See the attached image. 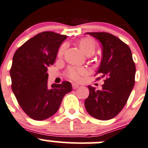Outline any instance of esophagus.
<instances>
[{
    "label": "esophagus",
    "instance_id": "esophagus-1",
    "mask_svg": "<svg viewBox=\"0 0 148 148\" xmlns=\"http://www.w3.org/2000/svg\"><path fill=\"white\" fill-rule=\"evenodd\" d=\"M72 86H73V88L76 89V88H77L79 87V85L77 84V83H72Z\"/></svg>",
    "mask_w": 148,
    "mask_h": 148
}]
</instances>
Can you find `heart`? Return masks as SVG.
<instances>
[{"mask_svg":"<svg viewBox=\"0 0 148 148\" xmlns=\"http://www.w3.org/2000/svg\"><path fill=\"white\" fill-rule=\"evenodd\" d=\"M78 45L81 48L82 50L85 52L86 55H92L94 54L95 51L96 49V43L93 39L89 37H85L83 39H80L78 42ZM67 44H63L60 46L58 51V59H62L64 56L65 50L67 49ZM88 73V71L86 68L83 67H75L71 66L68 68L66 71L67 77L72 80H75V81H79L81 80L82 77Z\"/></svg>","mask_w":148,"mask_h":148,"instance_id":"obj_1","label":"heart"}]
</instances>
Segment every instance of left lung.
<instances>
[{"mask_svg": "<svg viewBox=\"0 0 148 148\" xmlns=\"http://www.w3.org/2000/svg\"><path fill=\"white\" fill-rule=\"evenodd\" d=\"M102 46V58L96 71L100 80L104 77L102 90L88 86L89 96L85 100L88 113L96 119L109 120L115 117L125 106L134 86L136 67L128 45L112 34L87 32Z\"/></svg>", "mask_w": 148, "mask_h": 148, "instance_id": "obj_1", "label": "left lung"}]
</instances>
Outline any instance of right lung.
I'll return each instance as SVG.
<instances>
[{"instance_id": "add662e5", "label": "right lung", "mask_w": 148, "mask_h": 148, "mask_svg": "<svg viewBox=\"0 0 148 148\" xmlns=\"http://www.w3.org/2000/svg\"><path fill=\"white\" fill-rule=\"evenodd\" d=\"M67 38L53 32H43L26 41L14 53L10 70L11 88L23 111L34 120L55 114L62 99L72 90L71 83H47V67L53 65L58 48Z\"/></svg>"}]
</instances>
